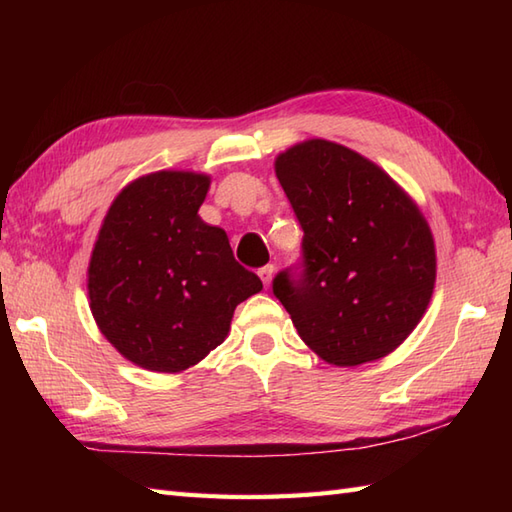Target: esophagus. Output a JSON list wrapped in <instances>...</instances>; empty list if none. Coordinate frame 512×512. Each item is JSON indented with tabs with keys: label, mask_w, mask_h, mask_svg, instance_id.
Here are the masks:
<instances>
[{
	"label": "esophagus",
	"mask_w": 512,
	"mask_h": 512,
	"mask_svg": "<svg viewBox=\"0 0 512 512\" xmlns=\"http://www.w3.org/2000/svg\"><path fill=\"white\" fill-rule=\"evenodd\" d=\"M273 275H275V266H273V264H268V266H264V268H259V277H262V281H264V286H266V288L270 286V281H273Z\"/></svg>",
	"instance_id": "esophagus-1"
}]
</instances>
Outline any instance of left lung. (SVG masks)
Listing matches in <instances>:
<instances>
[{
  "instance_id": "obj_1",
  "label": "left lung",
  "mask_w": 512,
  "mask_h": 512,
  "mask_svg": "<svg viewBox=\"0 0 512 512\" xmlns=\"http://www.w3.org/2000/svg\"><path fill=\"white\" fill-rule=\"evenodd\" d=\"M275 173L303 228V259L273 292L303 343L339 367L394 352L436 286V244L416 202L372 160L323 138L279 154Z\"/></svg>"
}]
</instances>
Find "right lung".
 Returning <instances> with one entry per match:
<instances>
[{
    "label": "right lung",
    "mask_w": 512,
    "mask_h": 512,
    "mask_svg": "<svg viewBox=\"0 0 512 512\" xmlns=\"http://www.w3.org/2000/svg\"><path fill=\"white\" fill-rule=\"evenodd\" d=\"M211 178L156 171L116 195L88 268L94 321L127 361L182 372L224 343L239 303L262 290L222 228L198 215Z\"/></svg>",
    "instance_id": "add662e5"
}]
</instances>
